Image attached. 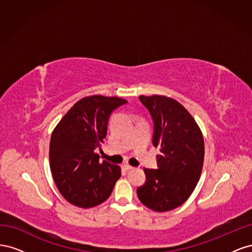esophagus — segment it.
Segmentation results:
<instances>
[{"mask_svg": "<svg viewBox=\"0 0 252 252\" xmlns=\"http://www.w3.org/2000/svg\"><path fill=\"white\" fill-rule=\"evenodd\" d=\"M123 168H124L125 170H130V169H132V166H130L129 164H124V165H123Z\"/></svg>", "mask_w": 252, "mask_h": 252, "instance_id": "esophagus-1", "label": "esophagus"}]
</instances>
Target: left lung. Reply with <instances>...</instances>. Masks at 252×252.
Wrapping results in <instances>:
<instances>
[{
	"label": "left lung",
	"instance_id": "1",
	"mask_svg": "<svg viewBox=\"0 0 252 252\" xmlns=\"http://www.w3.org/2000/svg\"><path fill=\"white\" fill-rule=\"evenodd\" d=\"M154 121L152 144L159 147L158 169L145 168L146 182L136 189L140 201L154 211L179 207L192 193L204 163L200 127L184 106L164 95L139 96Z\"/></svg>",
	"mask_w": 252,
	"mask_h": 252
}]
</instances>
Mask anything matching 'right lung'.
I'll list each match as a JSON object with an SVG mask.
<instances>
[{
  "label": "right lung",
  "instance_id": "obj_1",
  "mask_svg": "<svg viewBox=\"0 0 252 252\" xmlns=\"http://www.w3.org/2000/svg\"><path fill=\"white\" fill-rule=\"evenodd\" d=\"M126 103L118 96L83 97L52 131L50 169L59 191L70 204L90 208L110 196L121 168L101 162L95 149L104 143L111 112Z\"/></svg>",
  "mask_w": 252,
  "mask_h": 252
}]
</instances>
